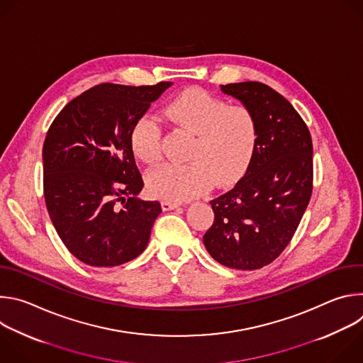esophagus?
I'll list each match as a JSON object with an SVG mask.
<instances>
[{
  "mask_svg": "<svg viewBox=\"0 0 363 363\" xmlns=\"http://www.w3.org/2000/svg\"><path fill=\"white\" fill-rule=\"evenodd\" d=\"M179 206V203H177V202H172V201H162V210L164 211H171V210H175V208H178Z\"/></svg>",
  "mask_w": 363,
  "mask_h": 363,
  "instance_id": "34e87169",
  "label": "esophagus"
}]
</instances>
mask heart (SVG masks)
I'll return each instance as SVG.
<instances>
[{"instance_id": "b5f03b06", "label": "heart", "mask_w": 363, "mask_h": 363, "mask_svg": "<svg viewBox=\"0 0 363 363\" xmlns=\"http://www.w3.org/2000/svg\"><path fill=\"white\" fill-rule=\"evenodd\" d=\"M164 116L192 135L185 165H162L146 178L147 191L167 201H188L213 184L225 186L248 168L258 142V123L245 106L228 103L202 89H186L164 109ZM162 129L143 115L132 129L130 145L143 164L157 165L162 157Z\"/></svg>"}]
</instances>
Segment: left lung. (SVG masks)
Here are the masks:
<instances>
[{
	"instance_id": "1",
	"label": "left lung",
	"mask_w": 363,
	"mask_h": 363,
	"mask_svg": "<svg viewBox=\"0 0 363 363\" xmlns=\"http://www.w3.org/2000/svg\"><path fill=\"white\" fill-rule=\"evenodd\" d=\"M258 123V142L244 177L210 201L214 224L203 245L220 264L262 269L281 254L296 233L313 189L310 132L280 93L258 82L221 84Z\"/></svg>"
}]
</instances>
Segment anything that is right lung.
<instances>
[{
	"label": "right lung",
	"instance_id": "add662e5",
	"mask_svg": "<svg viewBox=\"0 0 363 363\" xmlns=\"http://www.w3.org/2000/svg\"><path fill=\"white\" fill-rule=\"evenodd\" d=\"M105 83L82 93L51 123L43 145L44 198L59 237L87 266L115 267L147 245L162 208L143 188L130 145L150 103L171 87Z\"/></svg>",
	"mask_w": 363,
	"mask_h": 363
}]
</instances>
